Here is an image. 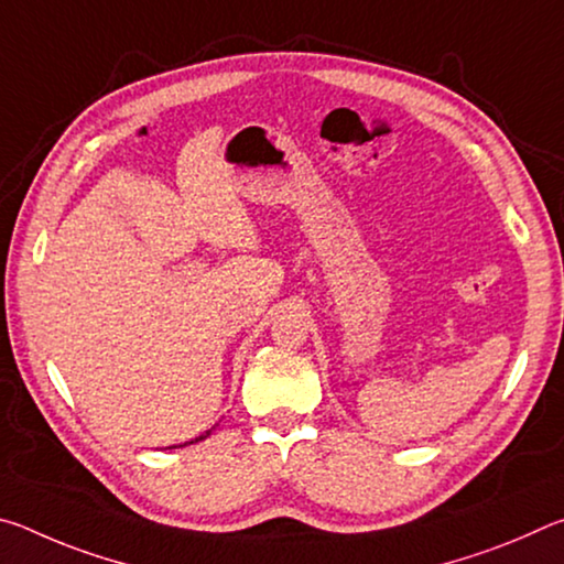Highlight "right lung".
Segmentation results:
<instances>
[{
    "label": "right lung",
    "instance_id": "add662e5",
    "mask_svg": "<svg viewBox=\"0 0 564 564\" xmlns=\"http://www.w3.org/2000/svg\"><path fill=\"white\" fill-rule=\"evenodd\" d=\"M212 435V431H206L204 435H198V437H194V441H188V443H184V445H191V443H198V441H204V437H208ZM184 445H171V447H184Z\"/></svg>",
    "mask_w": 564,
    "mask_h": 564
}]
</instances>
